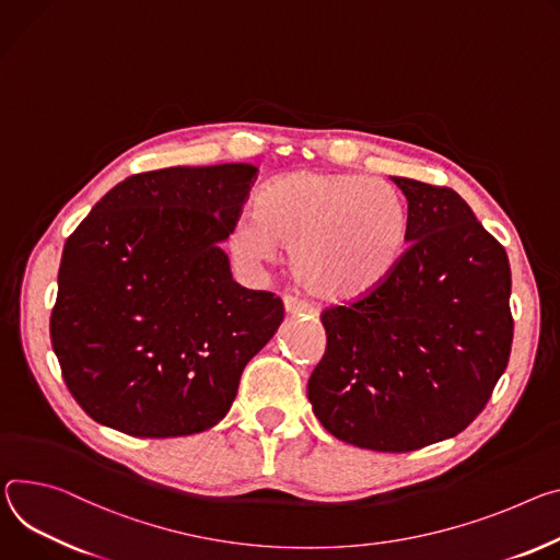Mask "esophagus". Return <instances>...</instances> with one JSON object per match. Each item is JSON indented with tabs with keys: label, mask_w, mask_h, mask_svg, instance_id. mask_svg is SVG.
Masks as SVG:
<instances>
[{
	"label": "esophagus",
	"mask_w": 560,
	"mask_h": 560,
	"mask_svg": "<svg viewBox=\"0 0 560 560\" xmlns=\"http://www.w3.org/2000/svg\"><path fill=\"white\" fill-rule=\"evenodd\" d=\"M283 311H285L288 315H311V313H313V308L308 306V303L299 301V299L292 296V294H285V296H283Z\"/></svg>",
	"instance_id": "esophagus-1"
}]
</instances>
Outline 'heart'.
Wrapping results in <instances>:
<instances>
[{
    "label": "heart",
    "mask_w": 560,
    "mask_h": 560,
    "mask_svg": "<svg viewBox=\"0 0 560 560\" xmlns=\"http://www.w3.org/2000/svg\"><path fill=\"white\" fill-rule=\"evenodd\" d=\"M236 247L252 261H275L290 245L301 288L324 301H354L377 290L409 241L401 194L377 178L339 172H290L257 198V217L236 228Z\"/></svg>",
    "instance_id": "1"
}]
</instances>
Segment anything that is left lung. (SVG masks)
<instances>
[{
    "label": "left lung",
    "mask_w": 560,
    "mask_h": 560,
    "mask_svg": "<svg viewBox=\"0 0 560 560\" xmlns=\"http://www.w3.org/2000/svg\"><path fill=\"white\" fill-rule=\"evenodd\" d=\"M409 202V249L364 299L322 315L313 413L352 446L404 453L465 431L510 362L512 272L463 196L390 176Z\"/></svg>",
    "instance_id": "left-lung-1"
}]
</instances>
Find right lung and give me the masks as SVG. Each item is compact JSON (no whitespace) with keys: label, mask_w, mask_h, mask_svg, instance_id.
<instances>
[{"label":"right lung","mask_w":560,"mask_h":560,"mask_svg":"<svg viewBox=\"0 0 560 560\" xmlns=\"http://www.w3.org/2000/svg\"><path fill=\"white\" fill-rule=\"evenodd\" d=\"M257 167L133 174L67 238L50 343L75 401L133 438L219 424L283 303L232 279L221 247Z\"/></svg>","instance_id":"add662e5"}]
</instances>
